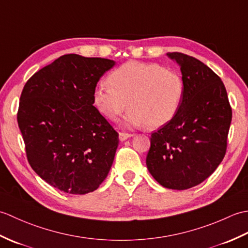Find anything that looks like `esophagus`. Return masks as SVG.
Listing matches in <instances>:
<instances>
[{
    "mask_svg": "<svg viewBox=\"0 0 248 248\" xmlns=\"http://www.w3.org/2000/svg\"><path fill=\"white\" fill-rule=\"evenodd\" d=\"M131 136H133V134L120 132V133H119V140H128L129 138H131Z\"/></svg>",
    "mask_w": 248,
    "mask_h": 248,
    "instance_id": "34e87169",
    "label": "esophagus"
}]
</instances>
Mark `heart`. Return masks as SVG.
<instances>
[{
  "label": "heart",
  "mask_w": 248,
  "mask_h": 248,
  "mask_svg": "<svg viewBox=\"0 0 248 248\" xmlns=\"http://www.w3.org/2000/svg\"><path fill=\"white\" fill-rule=\"evenodd\" d=\"M107 84L94 88V108L108 121H116L129 108L125 127L157 129L171 121L184 96V81L176 70L156 62H127L115 69Z\"/></svg>",
  "instance_id": "obj_1"
}]
</instances>
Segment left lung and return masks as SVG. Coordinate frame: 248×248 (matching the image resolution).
Returning <instances> with one entry per match:
<instances>
[{
    "label": "left lung",
    "instance_id": "1",
    "mask_svg": "<svg viewBox=\"0 0 248 248\" xmlns=\"http://www.w3.org/2000/svg\"><path fill=\"white\" fill-rule=\"evenodd\" d=\"M180 66L184 96L171 121L151 134L146 164L162 186L187 189L223 161L232 110L220 78L193 56L168 52Z\"/></svg>",
    "mask_w": 248,
    "mask_h": 248
}]
</instances>
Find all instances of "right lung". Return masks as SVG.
<instances>
[{"instance_id": "1", "label": "right lung", "mask_w": 248, "mask_h": 248, "mask_svg": "<svg viewBox=\"0 0 248 248\" xmlns=\"http://www.w3.org/2000/svg\"><path fill=\"white\" fill-rule=\"evenodd\" d=\"M115 64L66 54L37 71L23 87L17 119L29 163L65 193L93 192L112 167L118 133L93 105V94Z\"/></svg>"}]
</instances>
